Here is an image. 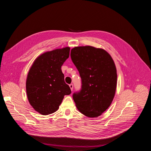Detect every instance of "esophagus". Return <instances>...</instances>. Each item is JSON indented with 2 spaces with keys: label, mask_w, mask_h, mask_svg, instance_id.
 <instances>
[{
  "label": "esophagus",
  "mask_w": 151,
  "mask_h": 151,
  "mask_svg": "<svg viewBox=\"0 0 151 151\" xmlns=\"http://www.w3.org/2000/svg\"><path fill=\"white\" fill-rule=\"evenodd\" d=\"M69 87H70V89H71V91H72V90H73V84H70V85H69Z\"/></svg>",
  "instance_id": "34e87169"
}]
</instances>
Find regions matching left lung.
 <instances>
[{
  "label": "left lung",
  "instance_id": "left-lung-1",
  "mask_svg": "<svg viewBox=\"0 0 151 151\" xmlns=\"http://www.w3.org/2000/svg\"><path fill=\"white\" fill-rule=\"evenodd\" d=\"M70 57L82 81L81 91L73 94L76 106L85 116L98 117L110 106L115 96V63L104 50L91 46L74 47Z\"/></svg>",
  "mask_w": 151,
  "mask_h": 151
}]
</instances>
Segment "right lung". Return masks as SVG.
Returning a JSON list of instances; mask_svg holds the SVG:
<instances>
[{"instance_id": "right-lung-1", "label": "right lung", "mask_w": 151, "mask_h": 151, "mask_svg": "<svg viewBox=\"0 0 151 151\" xmlns=\"http://www.w3.org/2000/svg\"><path fill=\"white\" fill-rule=\"evenodd\" d=\"M69 53V47L45 52L30 68L26 84L27 96L32 107L42 115L55 112L64 96L71 93L61 70Z\"/></svg>"}]
</instances>
